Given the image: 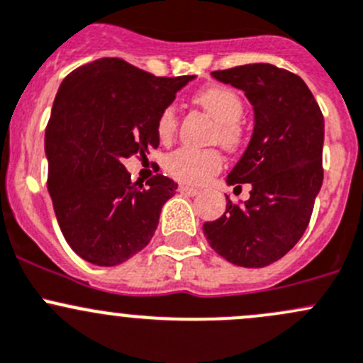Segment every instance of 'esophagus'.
Instances as JSON below:
<instances>
[{
    "mask_svg": "<svg viewBox=\"0 0 363 363\" xmlns=\"http://www.w3.org/2000/svg\"><path fill=\"white\" fill-rule=\"evenodd\" d=\"M179 191L184 193V195H189V196L199 195V189L193 188V186H188V184H181V186H179Z\"/></svg>",
    "mask_w": 363,
    "mask_h": 363,
    "instance_id": "obj_1",
    "label": "esophagus"
}]
</instances>
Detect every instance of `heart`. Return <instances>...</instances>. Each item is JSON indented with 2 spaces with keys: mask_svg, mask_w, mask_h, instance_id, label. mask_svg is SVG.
Masks as SVG:
<instances>
[{
  "mask_svg": "<svg viewBox=\"0 0 363 363\" xmlns=\"http://www.w3.org/2000/svg\"><path fill=\"white\" fill-rule=\"evenodd\" d=\"M196 105L216 123L214 140L226 151H237L244 144V128L240 124L244 113V101L235 91L214 86L200 91L195 96ZM177 112L167 107L160 113L156 130L161 140H170L177 131ZM221 155L216 149H177L164 158V170L174 179L188 184H202L211 175L221 170Z\"/></svg>",
  "mask_w": 363,
  "mask_h": 363,
  "instance_id": "1",
  "label": "heart"
}]
</instances>
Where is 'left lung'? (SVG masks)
<instances>
[{"label": "left lung", "mask_w": 363, "mask_h": 363, "mask_svg": "<svg viewBox=\"0 0 363 363\" xmlns=\"http://www.w3.org/2000/svg\"><path fill=\"white\" fill-rule=\"evenodd\" d=\"M219 82L242 89L255 111V130L242 158L228 174L230 186L250 182V200L226 196V211L203 223L218 255L246 269L283 258L309 225L323 182L325 121L302 79L269 63L212 72Z\"/></svg>", "instance_id": "8db88e82"}]
</instances>
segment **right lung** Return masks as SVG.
<instances>
[{
	"instance_id": "right-lung-1",
	"label": "right lung",
	"mask_w": 363,
	"mask_h": 363,
	"mask_svg": "<svg viewBox=\"0 0 363 363\" xmlns=\"http://www.w3.org/2000/svg\"><path fill=\"white\" fill-rule=\"evenodd\" d=\"M195 75L155 77L101 57L65 77L45 130L47 188L65 239L86 262L113 267L151 242L177 182H131L123 160L160 145V113Z\"/></svg>"
}]
</instances>
